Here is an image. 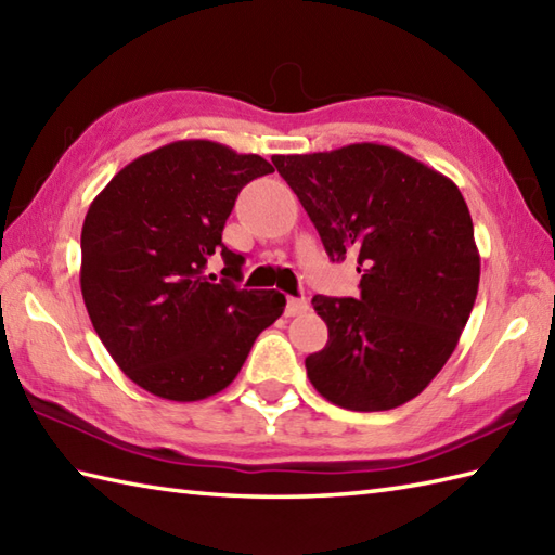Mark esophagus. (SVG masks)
Segmentation results:
<instances>
[{"instance_id":"34e87169","label":"esophagus","mask_w":555,"mask_h":555,"mask_svg":"<svg viewBox=\"0 0 555 555\" xmlns=\"http://www.w3.org/2000/svg\"><path fill=\"white\" fill-rule=\"evenodd\" d=\"M302 312H308V300L305 298H288L286 300V317H296Z\"/></svg>"}]
</instances>
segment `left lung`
<instances>
[{
	"instance_id": "1",
	"label": "left lung",
	"mask_w": 555,
	"mask_h": 555,
	"mask_svg": "<svg viewBox=\"0 0 555 555\" xmlns=\"http://www.w3.org/2000/svg\"><path fill=\"white\" fill-rule=\"evenodd\" d=\"M326 255L358 257L360 298L314 296L326 346L305 358L334 405L391 410L429 386L457 346L479 288L473 217L457 185L405 152L356 143L274 155Z\"/></svg>"
}]
</instances>
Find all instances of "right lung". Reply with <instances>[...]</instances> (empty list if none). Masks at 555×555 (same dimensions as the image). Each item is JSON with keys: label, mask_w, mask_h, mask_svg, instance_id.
Masks as SVG:
<instances>
[{"label": "right lung", "mask_w": 555, "mask_h": 555, "mask_svg": "<svg viewBox=\"0 0 555 555\" xmlns=\"http://www.w3.org/2000/svg\"><path fill=\"white\" fill-rule=\"evenodd\" d=\"M271 171L259 155L176 140L133 159L92 199L82 300L114 362L152 396L191 403L223 391L284 314V293L238 288L245 257L221 243L241 188ZM215 251L223 280L206 271Z\"/></svg>", "instance_id": "1"}]
</instances>
